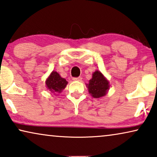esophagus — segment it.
<instances>
[{"instance_id": "34e87169", "label": "esophagus", "mask_w": 157, "mask_h": 157, "mask_svg": "<svg viewBox=\"0 0 157 157\" xmlns=\"http://www.w3.org/2000/svg\"><path fill=\"white\" fill-rule=\"evenodd\" d=\"M72 79H73L74 81H80L82 78H80V77H79V78H72Z\"/></svg>"}]
</instances>
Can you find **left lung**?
Here are the masks:
<instances>
[{"instance_id": "8db88e82", "label": "left lung", "mask_w": 157, "mask_h": 157, "mask_svg": "<svg viewBox=\"0 0 157 157\" xmlns=\"http://www.w3.org/2000/svg\"><path fill=\"white\" fill-rule=\"evenodd\" d=\"M87 85L90 94L94 98L105 96L109 87V82L98 70L92 74V78Z\"/></svg>"}]
</instances>
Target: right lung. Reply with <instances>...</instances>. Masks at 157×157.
<instances>
[{
  "mask_svg": "<svg viewBox=\"0 0 157 157\" xmlns=\"http://www.w3.org/2000/svg\"><path fill=\"white\" fill-rule=\"evenodd\" d=\"M46 86L52 92H61L62 90L65 89L67 82L65 79L62 78L57 72H52L49 78L45 82Z\"/></svg>",
  "mask_w": 157,
  "mask_h": 157,
  "instance_id": "right-lung-1",
  "label": "right lung"
}]
</instances>
